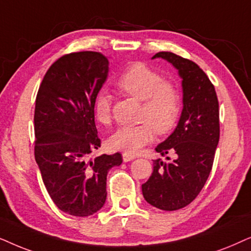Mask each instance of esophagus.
Segmentation results:
<instances>
[{
	"label": "esophagus",
	"instance_id": "34e87169",
	"mask_svg": "<svg viewBox=\"0 0 251 251\" xmlns=\"http://www.w3.org/2000/svg\"><path fill=\"white\" fill-rule=\"evenodd\" d=\"M135 158V156L134 155H132V153H128V152H124L123 153V160L124 162H129V160H132V159H134Z\"/></svg>",
	"mask_w": 251,
	"mask_h": 251
}]
</instances>
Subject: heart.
I'll return each mask as SVG.
<instances>
[{"label":"heart","mask_w":251,"mask_h":251,"mask_svg":"<svg viewBox=\"0 0 251 251\" xmlns=\"http://www.w3.org/2000/svg\"><path fill=\"white\" fill-rule=\"evenodd\" d=\"M118 87L126 94L143 101L141 119L146 122L117 128L109 139L112 149L136 153L152 141L155 129L163 134L175 127L181 106V95L175 83L163 80L158 72L145 63H134L120 75ZM93 110L99 123L110 122L111 98L108 93H99Z\"/></svg>","instance_id":"1"}]
</instances>
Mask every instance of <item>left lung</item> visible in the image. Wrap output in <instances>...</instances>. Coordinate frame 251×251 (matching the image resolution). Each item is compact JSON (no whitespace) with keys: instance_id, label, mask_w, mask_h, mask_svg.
I'll return each mask as SVG.
<instances>
[{"instance_id":"8db88e82","label":"left lung","mask_w":251,"mask_h":251,"mask_svg":"<svg viewBox=\"0 0 251 251\" xmlns=\"http://www.w3.org/2000/svg\"><path fill=\"white\" fill-rule=\"evenodd\" d=\"M153 58L178 70L183 106L175 131L156 147L162 156L175 157L152 160L153 171L142 194L155 208L175 211L192 203L209 178L219 142V104L215 87L198 64L170 51L157 52Z\"/></svg>"}]
</instances>
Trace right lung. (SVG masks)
Wrapping results in <instances>:
<instances>
[{"label":"right lung","mask_w":251,"mask_h":251,"mask_svg":"<svg viewBox=\"0 0 251 251\" xmlns=\"http://www.w3.org/2000/svg\"><path fill=\"white\" fill-rule=\"evenodd\" d=\"M108 73L102 53H69L50 66L36 95V164L53 203L71 216H92L104 205L106 175L123 162L119 152L88 157L101 147L93 105Z\"/></svg>","instance_id":"obj_1"}]
</instances>
